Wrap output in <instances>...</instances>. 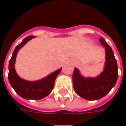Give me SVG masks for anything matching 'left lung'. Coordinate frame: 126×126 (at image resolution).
I'll use <instances>...</instances> for the list:
<instances>
[{"label":"left lung","mask_w":126,"mask_h":126,"mask_svg":"<svg viewBox=\"0 0 126 126\" xmlns=\"http://www.w3.org/2000/svg\"><path fill=\"white\" fill-rule=\"evenodd\" d=\"M100 44L105 48L106 62L104 71L94 78H84L78 69L73 73V86L75 92L84 99L95 100L107 94L116 84L118 78L117 64L113 50L103 37L99 39Z\"/></svg>","instance_id":"1"}]
</instances>
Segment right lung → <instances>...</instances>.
<instances>
[{
    "mask_svg": "<svg viewBox=\"0 0 126 126\" xmlns=\"http://www.w3.org/2000/svg\"><path fill=\"white\" fill-rule=\"evenodd\" d=\"M34 38L33 36H29L23 39L20 44L15 47L13 55L9 61V81L11 86L13 88L16 93L20 96L25 99L40 100L46 97L49 94L54 88L55 79L60 74L62 68L54 71L47 78L36 82H29L21 79L16 74L14 67L15 58L18 50L23 47L24 44L31 39Z\"/></svg>",
    "mask_w": 126,
    "mask_h": 126,
    "instance_id": "right-lung-1",
    "label": "right lung"
}]
</instances>
